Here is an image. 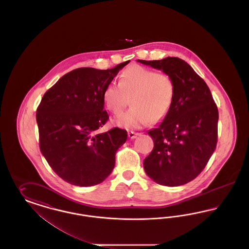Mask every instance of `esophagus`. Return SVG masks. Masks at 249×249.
I'll list each match as a JSON object with an SVG mask.
<instances>
[{"label":"esophagus","instance_id":"obj_1","mask_svg":"<svg viewBox=\"0 0 249 249\" xmlns=\"http://www.w3.org/2000/svg\"><path fill=\"white\" fill-rule=\"evenodd\" d=\"M139 134H140L139 132H134V131H129V132H128V136H129V138L131 139V140H132V139H135Z\"/></svg>","mask_w":249,"mask_h":249}]
</instances>
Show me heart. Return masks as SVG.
<instances>
[{
  "label": "heart",
  "instance_id": "1",
  "mask_svg": "<svg viewBox=\"0 0 249 249\" xmlns=\"http://www.w3.org/2000/svg\"><path fill=\"white\" fill-rule=\"evenodd\" d=\"M174 94V83L167 74L133 65L122 72L119 83L107 86L104 100L112 113L119 114L130 98L132 107L119 115L116 123L123 128L138 129L152 119H163L172 107Z\"/></svg>",
  "mask_w": 249,
  "mask_h": 249
}]
</instances>
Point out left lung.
<instances>
[{"label": "left lung", "instance_id": "left-lung-1", "mask_svg": "<svg viewBox=\"0 0 249 249\" xmlns=\"http://www.w3.org/2000/svg\"><path fill=\"white\" fill-rule=\"evenodd\" d=\"M137 61L162 70L175 87L165 118L147 132L154 148L143 160L144 171L160 185L187 184L201 174L216 146L218 111L213 96L204 80L183 59Z\"/></svg>", "mask_w": 249, "mask_h": 249}]
</instances>
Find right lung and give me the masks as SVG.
<instances>
[{"mask_svg": "<svg viewBox=\"0 0 249 249\" xmlns=\"http://www.w3.org/2000/svg\"><path fill=\"white\" fill-rule=\"evenodd\" d=\"M130 60L107 70L78 68L64 74L37 108L40 150L52 170L74 186L102 183L115 167L116 152L127 131L99 132L109 119L104 93Z\"/></svg>", "mask_w": 249, "mask_h": 249, "instance_id": "obj_1", "label": "right lung"}]
</instances>
